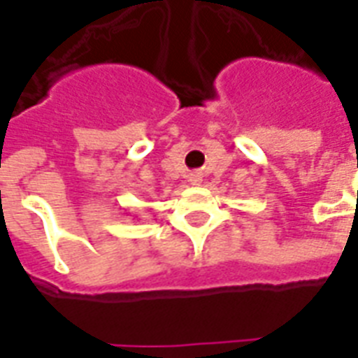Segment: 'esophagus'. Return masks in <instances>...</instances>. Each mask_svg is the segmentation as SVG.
Returning a JSON list of instances; mask_svg holds the SVG:
<instances>
[{
  "instance_id": "34e87169",
  "label": "esophagus",
  "mask_w": 358,
  "mask_h": 358,
  "mask_svg": "<svg viewBox=\"0 0 358 358\" xmlns=\"http://www.w3.org/2000/svg\"><path fill=\"white\" fill-rule=\"evenodd\" d=\"M189 182L193 185H201V182H202V176L199 173H191L189 174Z\"/></svg>"
}]
</instances>
